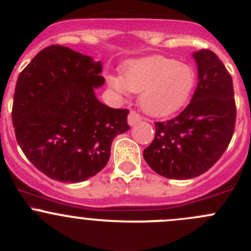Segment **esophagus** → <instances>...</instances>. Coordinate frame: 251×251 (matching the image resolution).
Instances as JSON below:
<instances>
[{
  "label": "esophagus",
  "instance_id": "34e87169",
  "mask_svg": "<svg viewBox=\"0 0 251 251\" xmlns=\"http://www.w3.org/2000/svg\"><path fill=\"white\" fill-rule=\"evenodd\" d=\"M141 120H142V116L137 113V111L135 110L130 111V114H128V124H130V125H135V124L140 123Z\"/></svg>",
  "mask_w": 251,
  "mask_h": 251
}]
</instances>
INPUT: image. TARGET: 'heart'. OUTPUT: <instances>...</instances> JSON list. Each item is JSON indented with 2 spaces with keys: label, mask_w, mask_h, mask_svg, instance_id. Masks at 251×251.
Listing matches in <instances>:
<instances>
[{
  "label": "heart",
  "mask_w": 251,
  "mask_h": 251,
  "mask_svg": "<svg viewBox=\"0 0 251 251\" xmlns=\"http://www.w3.org/2000/svg\"><path fill=\"white\" fill-rule=\"evenodd\" d=\"M194 82L193 68L159 55L127 63L124 76H108V83L119 95L126 96L130 91L141 92V108L155 116L168 115L181 108L188 100Z\"/></svg>",
  "instance_id": "heart-1"
}]
</instances>
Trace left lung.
<instances>
[{
    "label": "left lung",
    "mask_w": 251,
    "mask_h": 251,
    "mask_svg": "<svg viewBox=\"0 0 251 251\" xmlns=\"http://www.w3.org/2000/svg\"><path fill=\"white\" fill-rule=\"evenodd\" d=\"M198 85L189 104L173 119L155 123V136L144 160L160 176L193 178L206 173L228 147L234 132L232 76L210 50L193 54Z\"/></svg>",
    "instance_id": "left-lung-1"
}]
</instances>
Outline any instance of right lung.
I'll return each mask as SVG.
<instances>
[{"label": "right lung", "mask_w": 251, "mask_h": 251, "mask_svg": "<svg viewBox=\"0 0 251 251\" xmlns=\"http://www.w3.org/2000/svg\"><path fill=\"white\" fill-rule=\"evenodd\" d=\"M100 62L60 45L40 50L18 77L12 121L18 144L50 178L85 181L107 165L111 142L130 128L127 109L96 98Z\"/></svg>", "instance_id": "1"}]
</instances>
